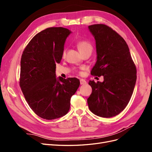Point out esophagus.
Listing matches in <instances>:
<instances>
[{
  "instance_id": "34e87169",
  "label": "esophagus",
  "mask_w": 152,
  "mask_h": 152,
  "mask_svg": "<svg viewBox=\"0 0 152 152\" xmlns=\"http://www.w3.org/2000/svg\"><path fill=\"white\" fill-rule=\"evenodd\" d=\"M80 83L81 85H84V84H87V82H86L84 79H81L80 80Z\"/></svg>"
}]
</instances>
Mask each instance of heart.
I'll use <instances>...</instances> for the list:
<instances>
[{
  "instance_id": "1",
  "label": "heart",
  "mask_w": 152,
  "mask_h": 152,
  "mask_svg": "<svg viewBox=\"0 0 152 152\" xmlns=\"http://www.w3.org/2000/svg\"><path fill=\"white\" fill-rule=\"evenodd\" d=\"M77 47L80 53H82L83 51H85V50H89L92 51V50H93V46H92L91 44L86 40H82L78 42ZM65 53L64 52L63 56H65Z\"/></svg>"
}]
</instances>
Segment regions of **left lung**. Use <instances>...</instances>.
<instances>
[{
  "instance_id": "obj_1",
  "label": "left lung",
  "mask_w": 152,
  "mask_h": 152,
  "mask_svg": "<svg viewBox=\"0 0 152 152\" xmlns=\"http://www.w3.org/2000/svg\"><path fill=\"white\" fill-rule=\"evenodd\" d=\"M96 41L97 58L93 75L103 76V82L90 80L92 93L87 98L96 115L110 118L122 112L129 102L136 81V68L122 37L103 24L88 26Z\"/></svg>"
}]
</instances>
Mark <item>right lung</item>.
Segmentation results:
<instances>
[{"label":"right lung","mask_w":152,"mask_h":152,"mask_svg":"<svg viewBox=\"0 0 152 152\" xmlns=\"http://www.w3.org/2000/svg\"><path fill=\"white\" fill-rule=\"evenodd\" d=\"M71 33L63 27L45 29L32 38L21 56V91L30 108L46 120L65 115L70 110L72 96L80 85L77 78H56L55 72Z\"/></svg>","instance_id":"1"}]
</instances>
